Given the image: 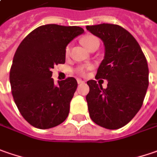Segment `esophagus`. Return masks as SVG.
<instances>
[{
	"instance_id": "1",
	"label": "esophagus",
	"mask_w": 157,
	"mask_h": 157,
	"mask_svg": "<svg viewBox=\"0 0 157 157\" xmlns=\"http://www.w3.org/2000/svg\"><path fill=\"white\" fill-rule=\"evenodd\" d=\"M77 82H78V84H82V83H84V81H82V79H77Z\"/></svg>"
}]
</instances>
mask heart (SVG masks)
<instances>
[{"mask_svg": "<svg viewBox=\"0 0 157 157\" xmlns=\"http://www.w3.org/2000/svg\"><path fill=\"white\" fill-rule=\"evenodd\" d=\"M97 43H99L98 39L96 38L95 36H91V35H89V36H86L83 38H82V44H83L85 46L86 48L89 50L92 45H94ZM69 51H70V47L69 45L67 46L66 48V55H68L69 54ZM79 73H83V69L82 68H79L78 69Z\"/></svg>", "mask_w": 157, "mask_h": 157, "instance_id": "b5f03b06", "label": "heart"}]
</instances>
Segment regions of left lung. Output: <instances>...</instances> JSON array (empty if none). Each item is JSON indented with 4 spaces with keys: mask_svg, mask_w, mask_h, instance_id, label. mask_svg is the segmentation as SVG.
Returning a JSON list of instances; mask_svg holds the SVG:
<instances>
[{
    "mask_svg": "<svg viewBox=\"0 0 157 157\" xmlns=\"http://www.w3.org/2000/svg\"><path fill=\"white\" fill-rule=\"evenodd\" d=\"M104 43L105 57L96 77L105 79L107 88L90 80L86 96L90 119L107 129H118L131 121L142 105L148 87V67L140 44L117 24L87 25Z\"/></svg>",
    "mask_w": 157,
    "mask_h": 157,
    "instance_id": "obj_1",
    "label": "left lung"
}]
</instances>
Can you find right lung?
I'll list each match as a JSON object with an SVG mask.
<instances>
[{"mask_svg": "<svg viewBox=\"0 0 157 157\" xmlns=\"http://www.w3.org/2000/svg\"><path fill=\"white\" fill-rule=\"evenodd\" d=\"M83 32L78 26L45 24L28 34L17 49L10 75L12 95L34 127L52 128L67 118L77 82L68 77L54 84L51 69L65 63L67 45Z\"/></svg>", "mask_w": 157, "mask_h": 157, "instance_id": "1", "label": "right lung"}]
</instances>
